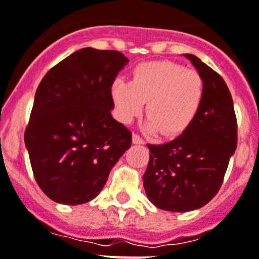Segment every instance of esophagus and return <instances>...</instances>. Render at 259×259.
I'll list each match as a JSON object with an SVG mask.
<instances>
[{
	"instance_id": "34e87169",
	"label": "esophagus",
	"mask_w": 259,
	"mask_h": 259,
	"mask_svg": "<svg viewBox=\"0 0 259 259\" xmlns=\"http://www.w3.org/2000/svg\"><path fill=\"white\" fill-rule=\"evenodd\" d=\"M133 143H136V145H143L145 141H143L142 137L138 136V134H133Z\"/></svg>"
}]
</instances>
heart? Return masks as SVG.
Masks as SVG:
<instances>
[{
  "mask_svg": "<svg viewBox=\"0 0 259 259\" xmlns=\"http://www.w3.org/2000/svg\"><path fill=\"white\" fill-rule=\"evenodd\" d=\"M112 97L121 121L132 122L147 103V129L158 130L163 137H175L188 129L197 116L203 103L204 80L197 71L178 63H143L134 69L130 82L123 79L113 81Z\"/></svg>",
  "mask_w": 259,
  "mask_h": 259,
  "instance_id": "heart-1",
  "label": "heart"
}]
</instances>
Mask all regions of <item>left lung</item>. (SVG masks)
Instances as JSON below:
<instances>
[{
  "mask_svg": "<svg viewBox=\"0 0 259 259\" xmlns=\"http://www.w3.org/2000/svg\"><path fill=\"white\" fill-rule=\"evenodd\" d=\"M204 80V97L188 129L163 145H147L143 175L149 200L163 210L188 212L209 203L221 188L237 147V118L229 88L216 71L191 54Z\"/></svg>",
  "mask_w": 259,
  "mask_h": 259,
  "instance_id": "obj_1",
  "label": "left lung"
}]
</instances>
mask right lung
<instances>
[{"instance_id": "obj_1", "label": "right lung", "mask_w": 259, "mask_h": 259, "mask_svg": "<svg viewBox=\"0 0 259 259\" xmlns=\"http://www.w3.org/2000/svg\"><path fill=\"white\" fill-rule=\"evenodd\" d=\"M127 62L119 51L87 47L52 67L38 85L25 143L36 183L56 203L96 197L132 146V132L110 114L112 84Z\"/></svg>"}]
</instances>
